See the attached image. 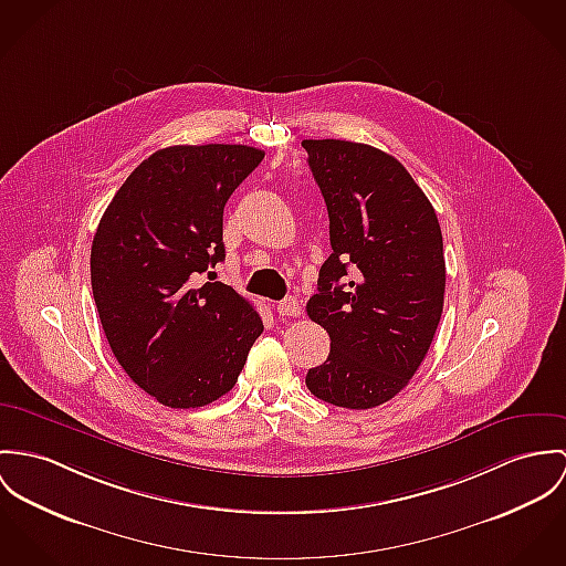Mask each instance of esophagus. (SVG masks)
I'll return each instance as SVG.
<instances>
[{"instance_id": "34e87169", "label": "esophagus", "mask_w": 566, "mask_h": 566, "mask_svg": "<svg viewBox=\"0 0 566 566\" xmlns=\"http://www.w3.org/2000/svg\"><path fill=\"white\" fill-rule=\"evenodd\" d=\"M301 301L298 298H294V296H287V298H283L279 305H276V313L279 315H283V317H296V315H301Z\"/></svg>"}]
</instances>
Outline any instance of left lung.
<instances>
[{
    "instance_id": "8db88e82",
    "label": "left lung",
    "mask_w": 566,
    "mask_h": 566,
    "mask_svg": "<svg viewBox=\"0 0 566 566\" xmlns=\"http://www.w3.org/2000/svg\"><path fill=\"white\" fill-rule=\"evenodd\" d=\"M303 147L333 249L307 303L331 337L328 359L307 371L308 391L335 407L374 409L409 385L437 333L446 294L441 227L394 155L331 138Z\"/></svg>"
}]
</instances>
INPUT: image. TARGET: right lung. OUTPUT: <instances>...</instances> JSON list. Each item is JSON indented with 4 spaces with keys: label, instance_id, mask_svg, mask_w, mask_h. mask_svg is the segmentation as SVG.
Listing matches in <instances>:
<instances>
[{
    "label": "right lung",
    "instance_id": "right-lung-1",
    "mask_svg": "<svg viewBox=\"0 0 566 566\" xmlns=\"http://www.w3.org/2000/svg\"><path fill=\"white\" fill-rule=\"evenodd\" d=\"M261 159L247 145L166 147L103 211L91 251L103 333L127 376L164 407L197 409L231 391L263 331L233 287L195 285L224 259V206Z\"/></svg>",
    "mask_w": 566,
    "mask_h": 566
}]
</instances>
